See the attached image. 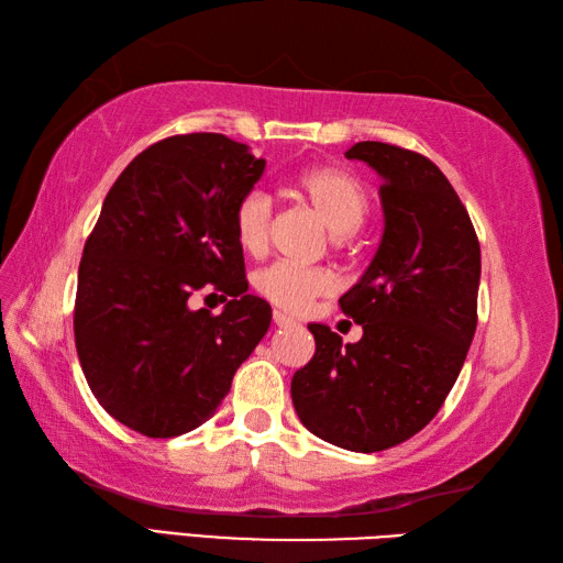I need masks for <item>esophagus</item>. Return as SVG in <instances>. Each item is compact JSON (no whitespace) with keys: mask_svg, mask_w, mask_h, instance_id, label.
<instances>
[{"mask_svg":"<svg viewBox=\"0 0 563 563\" xmlns=\"http://www.w3.org/2000/svg\"><path fill=\"white\" fill-rule=\"evenodd\" d=\"M273 321H275V327H292L295 324V319L290 314L280 312V309H273Z\"/></svg>","mask_w":563,"mask_h":563,"instance_id":"esophagus-1","label":"esophagus"}]
</instances>
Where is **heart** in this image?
<instances>
[{
	"label": "heart",
	"mask_w": 563,
	"mask_h": 563,
	"mask_svg": "<svg viewBox=\"0 0 563 563\" xmlns=\"http://www.w3.org/2000/svg\"><path fill=\"white\" fill-rule=\"evenodd\" d=\"M295 190L333 234H351L361 227L369 212V196L365 186L351 172L333 166H314L295 176ZM273 208L266 194L249 190L234 208V236L246 254L261 256L268 246ZM254 288L275 307L288 312H305L317 297L329 295L336 280L327 268L297 266L288 261H275L254 275Z\"/></svg>",
	"instance_id": "heart-1"
}]
</instances>
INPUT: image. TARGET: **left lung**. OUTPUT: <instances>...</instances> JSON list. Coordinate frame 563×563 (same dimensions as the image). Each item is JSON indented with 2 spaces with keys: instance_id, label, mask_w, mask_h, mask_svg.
<instances>
[{
  "instance_id": "8db88e82",
  "label": "left lung",
  "mask_w": 563,
  "mask_h": 563,
  "mask_svg": "<svg viewBox=\"0 0 563 563\" xmlns=\"http://www.w3.org/2000/svg\"><path fill=\"white\" fill-rule=\"evenodd\" d=\"M349 159L382 176L375 258L339 305L363 339L309 324L314 357L292 377L309 433L353 452L409 440L440 411L476 331L482 251L470 212L438 166L387 142H357Z\"/></svg>"
}]
</instances>
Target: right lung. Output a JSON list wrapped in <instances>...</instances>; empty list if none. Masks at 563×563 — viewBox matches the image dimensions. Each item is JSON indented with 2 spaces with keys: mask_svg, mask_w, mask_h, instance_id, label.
Masks as SVG:
<instances>
[{
  "mask_svg": "<svg viewBox=\"0 0 563 563\" xmlns=\"http://www.w3.org/2000/svg\"><path fill=\"white\" fill-rule=\"evenodd\" d=\"M266 169L218 133L174 135L140 152L103 200L84 244L75 302L77 355L93 397L147 438H174L218 411L271 327L246 295L234 208ZM198 289L230 301L194 310Z\"/></svg>",
  "mask_w": 563,
  "mask_h": 563,
  "instance_id": "add662e5",
  "label": "right lung"
}]
</instances>
